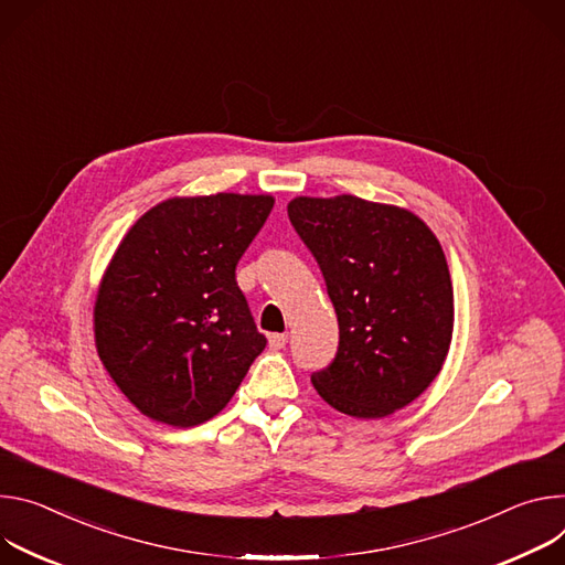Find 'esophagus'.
I'll return each mask as SVG.
<instances>
[{"mask_svg": "<svg viewBox=\"0 0 565 565\" xmlns=\"http://www.w3.org/2000/svg\"><path fill=\"white\" fill-rule=\"evenodd\" d=\"M287 345V334H271L269 337V348L271 350H282Z\"/></svg>", "mask_w": 565, "mask_h": 565, "instance_id": "obj_1", "label": "esophagus"}]
</instances>
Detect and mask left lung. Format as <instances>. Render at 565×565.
Returning a JSON list of instances; mask_svg holds the SVG:
<instances>
[{
	"mask_svg": "<svg viewBox=\"0 0 565 565\" xmlns=\"http://www.w3.org/2000/svg\"><path fill=\"white\" fill-rule=\"evenodd\" d=\"M287 213L339 319L337 356L311 384L352 417L404 408L437 377L451 345L454 287L440 242L411 211L354 195L296 198Z\"/></svg>",
	"mask_w": 565,
	"mask_h": 565,
	"instance_id": "8db88e82",
	"label": "left lung"
}]
</instances>
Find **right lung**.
<instances>
[{
	"label": "right lung",
	"instance_id": "obj_1",
	"mask_svg": "<svg viewBox=\"0 0 565 565\" xmlns=\"http://www.w3.org/2000/svg\"><path fill=\"white\" fill-rule=\"evenodd\" d=\"M274 209L269 195L174 198L118 244L94 307L109 377L150 419L215 417L265 350L235 267Z\"/></svg>",
	"mask_w": 565,
	"mask_h": 565
}]
</instances>
